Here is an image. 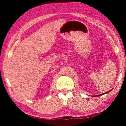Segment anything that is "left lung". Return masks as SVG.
Segmentation results:
<instances>
[{"label": "left lung", "instance_id": "left-lung-1", "mask_svg": "<svg viewBox=\"0 0 126 126\" xmlns=\"http://www.w3.org/2000/svg\"><path fill=\"white\" fill-rule=\"evenodd\" d=\"M110 91H111V90H110V91H108V92H106V93H103V94H99V95H95V97H99V96H101V95H103V94H104L108 93V92H110Z\"/></svg>", "mask_w": 126, "mask_h": 126}]
</instances>
